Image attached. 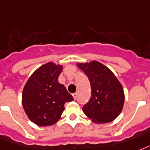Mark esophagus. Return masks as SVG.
Segmentation results:
<instances>
[{
  "instance_id": "34e87169",
  "label": "esophagus",
  "mask_w": 150,
  "mask_h": 150,
  "mask_svg": "<svg viewBox=\"0 0 150 150\" xmlns=\"http://www.w3.org/2000/svg\"><path fill=\"white\" fill-rule=\"evenodd\" d=\"M72 96H73V97H74V99H76V98H77V92H76V93H74L73 95H72Z\"/></svg>"
}]
</instances>
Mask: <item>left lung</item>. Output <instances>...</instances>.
I'll return each instance as SVG.
<instances>
[{
	"instance_id": "8db88e82",
	"label": "left lung",
	"mask_w": 150,
	"mask_h": 150,
	"mask_svg": "<svg viewBox=\"0 0 150 150\" xmlns=\"http://www.w3.org/2000/svg\"><path fill=\"white\" fill-rule=\"evenodd\" d=\"M91 83V96L82 108L84 114L96 124L109 123L120 113L125 103L121 83L112 72L97 61L77 63Z\"/></svg>"
}]
</instances>
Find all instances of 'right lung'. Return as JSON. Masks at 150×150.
Listing matches in <instances>:
<instances>
[{
  "label": "right lung",
  "mask_w": 150,
  "mask_h": 150,
  "mask_svg": "<svg viewBox=\"0 0 150 150\" xmlns=\"http://www.w3.org/2000/svg\"><path fill=\"white\" fill-rule=\"evenodd\" d=\"M62 67L47 62L29 78L23 91V108L31 121L39 126H49L61 117L64 104L74 100L58 78Z\"/></svg>",
  "instance_id": "1"
}]
</instances>
